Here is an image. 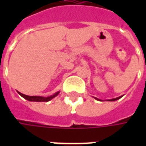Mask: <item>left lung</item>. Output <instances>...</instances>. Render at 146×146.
Here are the masks:
<instances>
[{
    "instance_id": "1",
    "label": "left lung",
    "mask_w": 146,
    "mask_h": 146,
    "mask_svg": "<svg viewBox=\"0 0 146 146\" xmlns=\"http://www.w3.org/2000/svg\"><path fill=\"white\" fill-rule=\"evenodd\" d=\"M123 97V96H120V97H118V98H113V99H109V100H107V101H109V102H114V101H116V100H119V98H121ZM95 99H97V100H98V101H102V100H100V99H98V98H94Z\"/></svg>"
}]
</instances>
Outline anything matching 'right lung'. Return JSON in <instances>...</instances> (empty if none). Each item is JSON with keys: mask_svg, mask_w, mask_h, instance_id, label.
<instances>
[{"mask_svg": "<svg viewBox=\"0 0 146 146\" xmlns=\"http://www.w3.org/2000/svg\"><path fill=\"white\" fill-rule=\"evenodd\" d=\"M60 92H57V93H55L53 95H51V96H49V97H47V98H45V97H40V96H27V95H25V94H23V93H19V92H18V93L19 94L20 96H22L23 98H25L26 100H27V101H29V102H49L50 100H52L53 98H54L55 97H57L58 95L59 94Z\"/></svg>", "mask_w": 146, "mask_h": 146, "instance_id": "add662e5", "label": "right lung"}]
</instances>
